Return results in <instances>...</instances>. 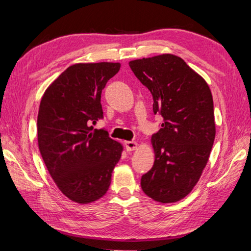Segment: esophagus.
<instances>
[{"label": "esophagus", "instance_id": "esophagus-1", "mask_svg": "<svg viewBox=\"0 0 251 251\" xmlns=\"http://www.w3.org/2000/svg\"><path fill=\"white\" fill-rule=\"evenodd\" d=\"M124 145L126 147V150L128 151H135L136 148H137V143H136V142H125Z\"/></svg>", "mask_w": 251, "mask_h": 251}]
</instances>
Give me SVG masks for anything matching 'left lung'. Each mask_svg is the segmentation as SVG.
<instances>
[{
	"label": "left lung",
	"mask_w": 251,
	"mask_h": 251,
	"mask_svg": "<svg viewBox=\"0 0 251 251\" xmlns=\"http://www.w3.org/2000/svg\"><path fill=\"white\" fill-rule=\"evenodd\" d=\"M154 100L152 110L163 117L151 136L154 166L142 176L148 197L161 203L179 201L201 178L215 141L214 101L201 75L173 54L129 62Z\"/></svg>",
	"instance_id": "8db88e82"
}]
</instances>
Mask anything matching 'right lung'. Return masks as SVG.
Listing matches in <instances>:
<instances>
[{
  "instance_id": "right-lung-1",
  "label": "right lung",
  "mask_w": 251,
  "mask_h": 251,
  "mask_svg": "<svg viewBox=\"0 0 251 251\" xmlns=\"http://www.w3.org/2000/svg\"><path fill=\"white\" fill-rule=\"evenodd\" d=\"M120 63H78L46 88L37 115V142L45 166L63 195L90 203L107 193L123 146L91 123L103 117L101 91Z\"/></svg>"
}]
</instances>
